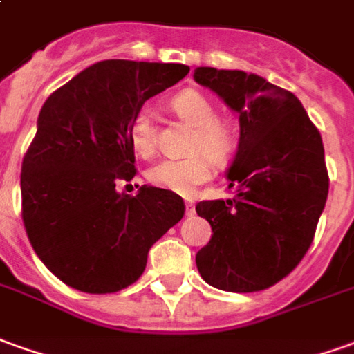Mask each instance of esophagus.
<instances>
[{
    "label": "esophagus",
    "mask_w": 354,
    "mask_h": 354,
    "mask_svg": "<svg viewBox=\"0 0 354 354\" xmlns=\"http://www.w3.org/2000/svg\"><path fill=\"white\" fill-rule=\"evenodd\" d=\"M185 212H187V216H192L194 214V204L191 201L185 202Z\"/></svg>",
    "instance_id": "obj_1"
}]
</instances>
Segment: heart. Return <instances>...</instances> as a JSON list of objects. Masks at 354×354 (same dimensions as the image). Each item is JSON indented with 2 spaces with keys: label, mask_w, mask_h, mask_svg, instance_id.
Returning a JSON list of instances; mask_svg holds the SVG:
<instances>
[{
  "label": "heart",
  "mask_w": 354,
  "mask_h": 354,
  "mask_svg": "<svg viewBox=\"0 0 354 354\" xmlns=\"http://www.w3.org/2000/svg\"><path fill=\"white\" fill-rule=\"evenodd\" d=\"M171 107L183 121L194 125L189 145L191 156L183 160H162L148 169L146 177L153 187L189 196L198 185L212 177V160L225 162L231 156L235 140L227 121L216 117V106L198 90H181L171 100ZM129 138L136 153H140L142 158L153 156L156 127L152 115L146 109L136 111L133 117L129 127Z\"/></svg>",
  "instance_id": "b5f03b06"
}]
</instances>
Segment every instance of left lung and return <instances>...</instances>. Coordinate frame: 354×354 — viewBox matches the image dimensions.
Segmentation results:
<instances>
[{"instance_id": "obj_1", "label": "left lung", "mask_w": 354, "mask_h": 354, "mask_svg": "<svg viewBox=\"0 0 354 354\" xmlns=\"http://www.w3.org/2000/svg\"><path fill=\"white\" fill-rule=\"evenodd\" d=\"M194 80L241 127L227 171L235 196L196 204L214 233L196 268L221 291H262L293 272L314 239L330 189L322 136L299 98L260 75L196 67Z\"/></svg>"}]
</instances>
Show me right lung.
<instances>
[{"mask_svg":"<svg viewBox=\"0 0 354 354\" xmlns=\"http://www.w3.org/2000/svg\"><path fill=\"white\" fill-rule=\"evenodd\" d=\"M189 73L181 63L107 59L44 102L23 160V221L51 274L84 293H115L142 275L148 250L185 214L175 192L135 177L129 127L146 100Z\"/></svg>","mask_w":354,"mask_h":354,"instance_id":"obj_1","label":"right lung"}]
</instances>
